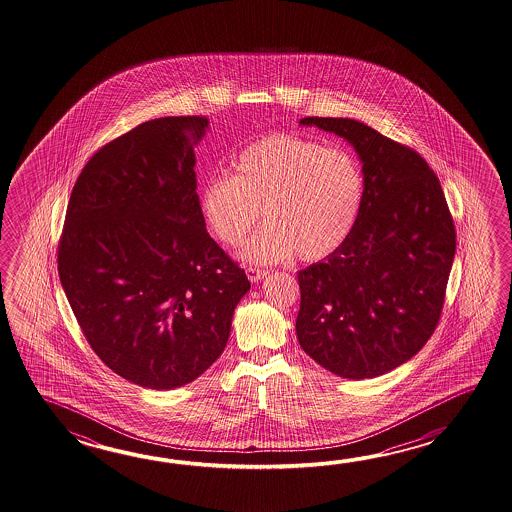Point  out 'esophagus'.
I'll list each match as a JSON object with an SVG mask.
<instances>
[{"instance_id": "obj_1", "label": "esophagus", "mask_w": 512, "mask_h": 512, "mask_svg": "<svg viewBox=\"0 0 512 512\" xmlns=\"http://www.w3.org/2000/svg\"><path fill=\"white\" fill-rule=\"evenodd\" d=\"M265 274H267V271H261V269H256V267H249V269H247V278L254 283L260 282Z\"/></svg>"}]
</instances>
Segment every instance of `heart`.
Here are the masks:
<instances>
[{"instance_id": "1", "label": "heart", "mask_w": 512, "mask_h": 512, "mask_svg": "<svg viewBox=\"0 0 512 512\" xmlns=\"http://www.w3.org/2000/svg\"><path fill=\"white\" fill-rule=\"evenodd\" d=\"M236 174H214L199 207L210 234L227 247L247 238L261 216L267 225L241 249V260L265 265L331 256L359 216L364 177L353 153L294 133H271L234 161Z\"/></svg>"}]
</instances>
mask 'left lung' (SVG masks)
<instances>
[{"instance_id":"left-lung-1","label":"left lung","mask_w":512,"mask_h":512,"mask_svg":"<svg viewBox=\"0 0 512 512\" xmlns=\"http://www.w3.org/2000/svg\"><path fill=\"white\" fill-rule=\"evenodd\" d=\"M355 148L364 194L338 251L298 272L296 337L322 368L373 379L412 359L445 304L456 229L443 188L419 153L353 119L305 117Z\"/></svg>"}]
</instances>
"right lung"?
<instances>
[{
    "label": "right lung",
    "mask_w": 512,
    "mask_h": 512,
    "mask_svg": "<svg viewBox=\"0 0 512 512\" xmlns=\"http://www.w3.org/2000/svg\"><path fill=\"white\" fill-rule=\"evenodd\" d=\"M207 117H163L102 146L78 175L58 274L78 326L122 379L172 390L229 340L247 274L208 236L194 146Z\"/></svg>",
    "instance_id": "right-lung-1"
}]
</instances>
